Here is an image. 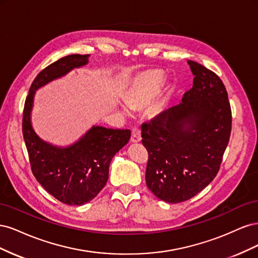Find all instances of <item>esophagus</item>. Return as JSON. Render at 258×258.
<instances>
[{
	"mask_svg": "<svg viewBox=\"0 0 258 258\" xmlns=\"http://www.w3.org/2000/svg\"><path fill=\"white\" fill-rule=\"evenodd\" d=\"M141 131H140L138 128L132 129V134H131V142L132 143H139L141 141Z\"/></svg>",
	"mask_w": 258,
	"mask_h": 258,
	"instance_id": "34e87169",
	"label": "esophagus"
}]
</instances>
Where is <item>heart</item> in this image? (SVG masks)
Instances as JSON below:
<instances>
[{"label": "heart", "mask_w": 258, "mask_h": 258, "mask_svg": "<svg viewBox=\"0 0 258 258\" xmlns=\"http://www.w3.org/2000/svg\"><path fill=\"white\" fill-rule=\"evenodd\" d=\"M165 81L163 74L158 70H148L138 75L131 82L127 90L124 91V103L131 110H140L143 108L151 100L156 96ZM167 104V97L160 93L153 101L147 110V113L152 117H156L163 113ZM123 111H126L123 108Z\"/></svg>", "instance_id": "b5f03b06"}]
</instances>
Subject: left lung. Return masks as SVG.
<instances>
[{
  "instance_id": "obj_1",
  "label": "left lung",
  "mask_w": 258,
  "mask_h": 258,
  "mask_svg": "<svg viewBox=\"0 0 258 258\" xmlns=\"http://www.w3.org/2000/svg\"><path fill=\"white\" fill-rule=\"evenodd\" d=\"M192 88L182 102L142 124L148 152L146 185L156 197L178 204L196 196L216 176L231 131L225 86L215 73L195 61Z\"/></svg>"
}]
</instances>
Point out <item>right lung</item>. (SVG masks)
<instances>
[{
  "label": "right lung",
  "mask_w": 258,
  "mask_h": 258,
  "mask_svg": "<svg viewBox=\"0 0 258 258\" xmlns=\"http://www.w3.org/2000/svg\"><path fill=\"white\" fill-rule=\"evenodd\" d=\"M89 57L70 54L45 68L31 85L23 110L22 134L36 181L52 197L69 206L85 205L97 196L107 182L112 158L131 137L130 130L92 126L74 143L59 146L35 132L31 114L36 90L85 67Z\"/></svg>",
  "instance_id": "right-lung-1"
}]
</instances>
